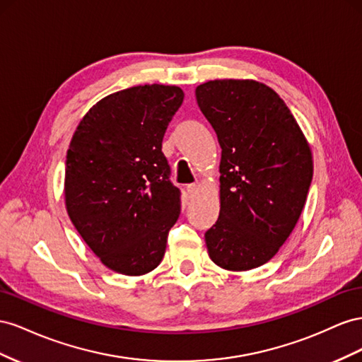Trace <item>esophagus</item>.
Listing matches in <instances>:
<instances>
[{
    "label": "esophagus",
    "instance_id": "1",
    "mask_svg": "<svg viewBox=\"0 0 362 362\" xmlns=\"http://www.w3.org/2000/svg\"><path fill=\"white\" fill-rule=\"evenodd\" d=\"M199 189H200V185H199V183H191V185H188V187H187L188 197H189V199H194L195 194L199 192Z\"/></svg>",
    "mask_w": 362,
    "mask_h": 362
}]
</instances>
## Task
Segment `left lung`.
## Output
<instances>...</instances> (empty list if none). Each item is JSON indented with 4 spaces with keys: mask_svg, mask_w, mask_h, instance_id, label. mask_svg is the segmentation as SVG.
I'll return each instance as SVG.
<instances>
[{
    "mask_svg": "<svg viewBox=\"0 0 362 362\" xmlns=\"http://www.w3.org/2000/svg\"><path fill=\"white\" fill-rule=\"evenodd\" d=\"M221 147L220 216L204 233L224 270L261 267L296 227L313 180V154L284 100L255 80H211L195 89Z\"/></svg>",
    "mask_w": 362,
    "mask_h": 362,
    "instance_id": "obj_1",
    "label": "left lung"
}]
</instances>
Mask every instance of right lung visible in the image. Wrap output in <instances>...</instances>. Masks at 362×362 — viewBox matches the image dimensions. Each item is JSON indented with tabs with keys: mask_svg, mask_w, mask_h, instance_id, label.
<instances>
[{
	"mask_svg": "<svg viewBox=\"0 0 362 362\" xmlns=\"http://www.w3.org/2000/svg\"><path fill=\"white\" fill-rule=\"evenodd\" d=\"M177 86L144 85L100 100L66 153L65 204L81 238L110 270L156 268L180 215L162 139L183 101Z\"/></svg>",
	"mask_w": 362,
	"mask_h": 362,
	"instance_id": "add662e5",
	"label": "right lung"
}]
</instances>
